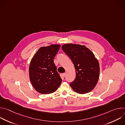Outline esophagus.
Returning a JSON list of instances; mask_svg holds the SVG:
<instances>
[{
    "instance_id": "34e87169",
    "label": "esophagus",
    "mask_w": 125,
    "mask_h": 125,
    "mask_svg": "<svg viewBox=\"0 0 125 125\" xmlns=\"http://www.w3.org/2000/svg\"><path fill=\"white\" fill-rule=\"evenodd\" d=\"M62 76H63V77H66V73H63V74H62Z\"/></svg>"
}]
</instances>
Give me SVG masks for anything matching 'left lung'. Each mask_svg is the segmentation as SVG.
<instances>
[{
  "instance_id": "1",
  "label": "left lung",
  "mask_w": 125,
  "mask_h": 125,
  "mask_svg": "<svg viewBox=\"0 0 125 125\" xmlns=\"http://www.w3.org/2000/svg\"><path fill=\"white\" fill-rule=\"evenodd\" d=\"M63 51L72 61L76 70L75 80L70 85L76 93L83 94L92 91L99 77V64L93 53L84 45L66 44Z\"/></svg>"
}]
</instances>
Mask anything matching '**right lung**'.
Returning <instances> with one entry per match:
<instances>
[{
    "label": "right lung",
    "mask_w": 125,
    "mask_h": 125,
    "mask_svg": "<svg viewBox=\"0 0 125 125\" xmlns=\"http://www.w3.org/2000/svg\"><path fill=\"white\" fill-rule=\"evenodd\" d=\"M60 48L52 44L41 47L31 59L29 66L31 82L34 88L42 94L55 92L62 83L54 58Z\"/></svg>",
    "instance_id": "right-lung-1"
}]
</instances>
